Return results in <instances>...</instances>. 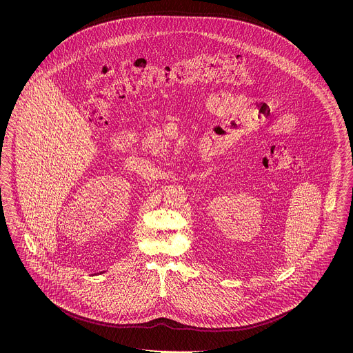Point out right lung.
<instances>
[{
  "instance_id": "add662e5",
  "label": "right lung",
  "mask_w": 353,
  "mask_h": 353,
  "mask_svg": "<svg viewBox=\"0 0 353 353\" xmlns=\"http://www.w3.org/2000/svg\"><path fill=\"white\" fill-rule=\"evenodd\" d=\"M104 272H105V271H101V274H104Z\"/></svg>"
}]
</instances>
